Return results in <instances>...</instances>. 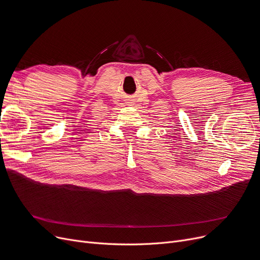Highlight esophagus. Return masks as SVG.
I'll return each instance as SVG.
<instances>
[{
  "label": "esophagus",
  "mask_w": 260,
  "mask_h": 260,
  "mask_svg": "<svg viewBox=\"0 0 260 260\" xmlns=\"http://www.w3.org/2000/svg\"><path fill=\"white\" fill-rule=\"evenodd\" d=\"M129 103H133V102H129Z\"/></svg>",
  "instance_id": "34e87169"
}]
</instances>
